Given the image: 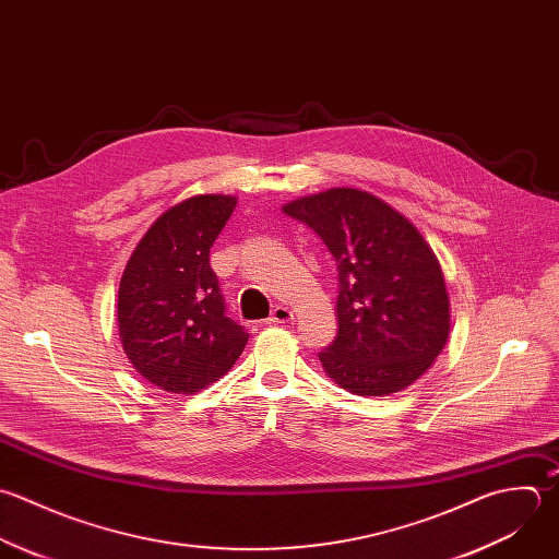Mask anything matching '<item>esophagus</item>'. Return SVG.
<instances>
[{
	"label": "esophagus",
	"instance_id": "34e87169",
	"mask_svg": "<svg viewBox=\"0 0 559 559\" xmlns=\"http://www.w3.org/2000/svg\"><path fill=\"white\" fill-rule=\"evenodd\" d=\"M267 322H270V324H289V322H294V313H292L287 307L276 305L274 311H272V316L267 318Z\"/></svg>",
	"mask_w": 559,
	"mask_h": 559
}]
</instances>
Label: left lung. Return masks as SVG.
Segmentation results:
<instances>
[{
    "mask_svg": "<svg viewBox=\"0 0 559 559\" xmlns=\"http://www.w3.org/2000/svg\"><path fill=\"white\" fill-rule=\"evenodd\" d=\"M283 211L313 228L337 263V337L318 357L357 396H390L418 381L451 333L440 261L420 230L381 198L333 187Z\"/></svg>",
    "mask_w": 559,
    "mask_h": 559,
    "instance_id": "obj_1",
    "label": "left lung"
}]
</instances>
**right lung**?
I'll return each mask as SVG.
<instances>
[{
    "mask_svg": "<svg viewBox=\"0 0 559 559\" xmlns=\"http://www.w3.org/2000/svg\"><path fill=\"white\" fill-rule=\"evenodd\" d=\"M237 204L204 193L167 209L132 250L119 283V340L134 370L171 394L219 381L248 342L226 316L209 252Z\"/></svg>",
    "mask_w": 559,
    "mask_h": 559,
    "instance_id": "right-lung-1",
    "label": "right lung"
}]
</instances>
